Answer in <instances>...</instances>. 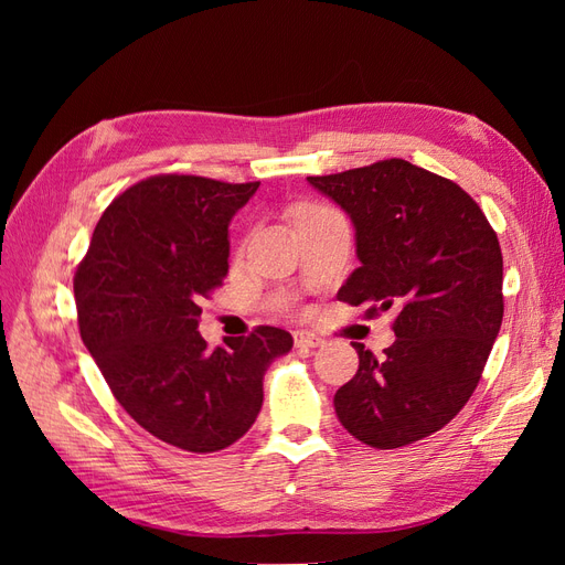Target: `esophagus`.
Masks as SVG:
<instances>
[{
    "mask_svg": "<svg viewBox=\"0 0 565 565\" xmlns=\"http://www.w3.org/2000/svg\"><path fill=\"white\" fill-rule=\"evenodd\" d=\"M295 344L301 349H318L324 344V339L313 332H295Z\"/></svg>",
    "mask_w": 565,
    "mask_h": 565,
    "instance_id": "esophagus-1",
    "label": "esophagus"
}]
</instances>
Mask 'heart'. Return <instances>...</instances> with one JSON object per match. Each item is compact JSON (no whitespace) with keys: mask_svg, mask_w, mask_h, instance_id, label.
<instances>
[{"mask_svg":"<svg viewBox=\"0 0 565 565\" xmlns=\"http://www.w3.org/2000/svg\"><path fill=\"white\" fill-rule=\"evenodd\" d=\"M309 210H313V207H309ZM301 212H303V210H301Z\"/></svg>","mask_w":565,"mask_h":565,"instance_id":"b5f03b06","label":"heart"}]
</instances>
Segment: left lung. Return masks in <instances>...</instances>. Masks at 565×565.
<instances>
[{
    "label": "left lung",
    "mask_w": 565,
    "mask_h": 565,
    "mask_svg": "<svg viewBox=\"0 0 565 565\" xmlns=\"http://www.w3.org/2000/svg\"><path fill=\"white\" fill-rule=\"evenodd\" d=\"M309 183L344 210L361 259L339 301L393 311L396 341L377 361L363 344L358 372L334 393L344 429L393 450L443 429L471 398L498 339L502 249L461 188L391 158Z\"/></svg>",
    "instance_id": "left-lung-1"
}]
</instances>
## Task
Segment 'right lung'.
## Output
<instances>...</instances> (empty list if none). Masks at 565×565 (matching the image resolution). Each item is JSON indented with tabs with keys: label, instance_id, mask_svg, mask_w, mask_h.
<instances>
[{
	"label": "right lung",
	"instance_id": "add662e5",
	"mask_svg": "<svg viewBox=\"0 0 565 565\" xmlns=\"http://www.w3.org/2000/svg\"><path fill=\"white\" fill-rule=\"evenodd\" d=\"M259 181L158 174L117 195L75 273L79 334L113 396L148 434L188 452L243 438L264 374L292 334L262 324L210 349L200 299L228 273V224Z\"/></svg>",
	"mask_w": 565,
	"mask_h": 565
}]
</instances>
